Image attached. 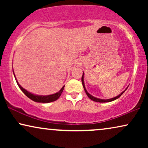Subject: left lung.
<instances>
[{
    "label": "left lung",
    "mask_w": 148,
    "mask_h": 148,
    "mask_svg": "<svg viewBox=\"0 0 148 148\" xmlns=\"http://www.w3.org/2000/svg\"><path fill=\"white\" fill-rule=\"evenodd\" d=\"M84 73L83 72V75H82V84H83V86H84V90L85 92H86L87 96H88V98L91 99V100L94 101V102H112V101H114L115 100H116V99H118L119 97H120L121 95H122L123 93L125 92V91L127 90V88L125 89V90L123 91V92H121L120 94L118 95V96L114 97V98H110V99H100V98H96V97L93 96L91 95L90 94H89V93L88 92V91H87V90L86 89V87H85V84H84Z\"/></svg>",
    "instance_id": "obj_1"
}]
</instances>
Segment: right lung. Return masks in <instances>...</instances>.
Masks as SVG:
<instances>
[{
  "label": "right lung",
  "mask_w": 148,
  "mask_h": 148,
  "mask_svg": "<svg viewBox=\"0 0 148 148\" xmlns=\"http://www.w3.org/2000/svg\"><path fill=\"white\" fill-rule=\"evenodd\" d=\"M13 72L14 74V77H15V78L16 82H17V84L18 85V86L19 87V88L21 89V90L26 95V96L31 99L32 100L34 101V102H41V103H49V102H54V101H56V100H58V99L59 98V97L60 96V95H61V94H62V91H63V90H64V86L62 87L61 89H60V90L59 91V92H56V93H55V94H51V95L43 96V95H37V94H32V93L28 92V91L26 90L25 89H24L23 87L21 86V85L18 83L17 79H16V77L15 75V73H14L13 69Z\"/></svg>",
  "instance_id": "1"
}]
</instances>
